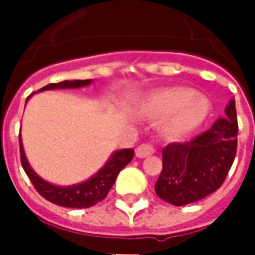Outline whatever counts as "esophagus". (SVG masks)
I'll return each instance as SVG.
<instances>
[{
	"label": "esophagus",
	"instance_id": "34e87169",
	"mask_svg": "<svg viewBox=\"0 0 255 255\" xmlns=\"http://www.w3.org/2000/svg\"><path fill=\"white\" fill-rule=\"evenodd\" d=\"M154 153V146L151 143H142L139 144L136 150H135V154L138 158H146Z\"/></svg>",
	"mask_w": 255,
	"mask_h": 255
}]
</instances>
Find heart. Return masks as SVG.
Segmentation results:
<instances>
[{
    "mask_svg": "<svg viewBox=\"0 0 255 255\" xmlns=\"http://www.w3.org/2000/svg\"><path fill=\"white\" fill-rule=\"evenodd\" d=\"M143 111L154 117L171 115L162 127V133L169 139H183L203 124L210 113V102L206 97L195 94L186 87L168 89L154 94Z\"/></svg>",
    "mask_w": 255,
    "mask_h": 255,
    "instance_id": "heart-1",
    "label": "heart"
}]
</instances>
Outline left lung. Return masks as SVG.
<instances>
[{
	"instance_id": "obj_1",
	"label": "left lung",
	"mask_w": 255,
	"mask_h": 255,
	"mask_svg": "<svg viewBox=\"0 0 255 255\" xmlns=\"http://www.w3.org/2000/svg\"><path fill=\"white\" fill-rule=\"evenodd\" d=\"M238 119L235 100L225 108V117L186 143L162 149V171L155 194L171 205L197 202L221 187L235 160Z\"/></svg>"
}]
</instances>
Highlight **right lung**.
I'll return each instance as SVG.
<instances>
[{"mask_svg":"<svg viewBox=\"0 0 255 255\" xmlns=\"http://www.w3.org/2000/svg\"><path fill=\"white\" fill-rule=\"evenodd\" d=\"M91 83H93V79H89V80H64L60 83L47 84L45 87H42L41 90H38L36 93L56 89H80V87H86ZM32 94H35V93H32ZM30 97L27 98V101L30 100ZM19 144L21 165H23V169L27 173V176L30 177V180L34 184V187L36 188V191L39 192L45 199H47L49 202L56 203V205H60L64 208H90V206H94L95 203L102 201L108 195L112 186L115 184L119 172L122 171L127 164H129L133 157L132 149L116 150L112 153L105 165L87 180L78 183V184H72V186H56V184H52V183L46 182L45 179H42L31 168L24 154L21 135H19Z\"/></svg>","mask_w":255,"mask_h":255,"instance_id":"obj_1","label":"right lung"}]
</instances>
